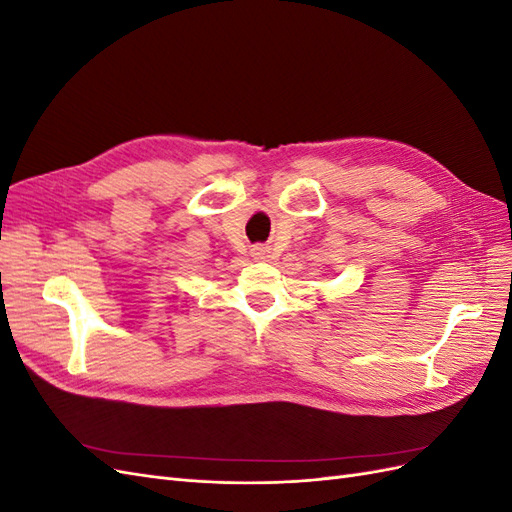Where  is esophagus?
I'll return each mask as SVG.
<instances>
[{
	"label": "esophagus",
	"mask_w": 512,
	"mask_h": 512,
	"mask_svg": "<svg viewBox=\"0 0 512 512\" xmlns=\"http://www.w3.org/2000/svg\"><path fill=\"white\" fill-rule=\"evenodd\" d=\"M269 247H265V245H254L252 247V258L254 260H267L269 258Z\"/></svg>",
	"instance_id": "1"
}]
</instances>
